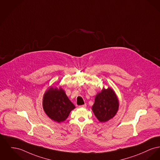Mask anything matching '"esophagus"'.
Returning a JSON list of instances; mask_svg holds the SVG:
<instances>
[{
	"label": "esophagus",
	"mask_w": 160,
	"mask_h": 160,
	"mask_svg": "<svg viewBox=\"0 0 160 160\" xmlns=\"http://www.w3.org/2000/svg\"><path fill=\"white\" fill-rule=\"evenodd\" d=\"M79 108H86V104H83V105L79 106Z\"/></svg>",
	"instance_id": "obj_1"
}]
</instances>
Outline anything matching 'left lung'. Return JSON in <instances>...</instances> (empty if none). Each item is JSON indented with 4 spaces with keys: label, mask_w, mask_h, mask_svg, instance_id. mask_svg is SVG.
Masks as SVG:
<instances>
[{
    "label": "left lung",
    "mask_w": 160,
    "mask_h": 160,
    "mask_svg": "<svg viewBox=\"0 0 160 160\" xmlns=\"http://www.w3.org/2000/svg\"><path fill=\"white\" fill-rule=\"evenodd\" d=\"M119 108V100L115 91L110 87L103 88L95 97L92 110L100 122H104L112 119Z\"/></svg>",
    "instance_id": "8db88e82"
}]
</instances>
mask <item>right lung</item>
Here are the masks:
<instances>
[{
    "label": "right lung",
    "instance_id": "1",
    "mask_svg": "<svg viewBox=\"0 0 160 160\" xmlns=\"http://www.w3.org/2000/svg\"><path fill=\"white\" fill-rule=\"evenodd\" d=\"M42 104L48 117L58 123L66 120L71 111L75 108L62 86L49 87L43 95Z\"/></svg>",
    "mask_w": 160,
    "mask_h": 160
}]
</instances>
